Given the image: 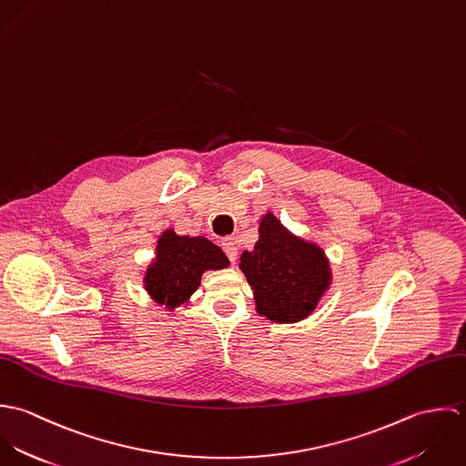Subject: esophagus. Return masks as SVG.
I'll return each instance as SVG.
<instances>
[{
  "mask_svg": "<svg viewBox=\"0 0 466 466\" xmlns=\"http://www.w3.org/2000/svg\"><path fill=\"white\" fill-rule=\"evenodd\" d=\"M220 246H222V251L226 253V257L229 258V262H237V257H238V244L235 242V238H231V237L222 238Z\"/></svg>",
  "mask_w": 466,
  "mask_h": 466,
  "instance_id": "esophagus-1",
  "label": "esophagus"
}]
</instances>
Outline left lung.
I'll list each match as a JSON object with an SVG mask.
<instances>
[{
    "mask_svg": "<svg viewBox=\"0 0 466 466\" xmlns=\"http://www.w3.org/2000/svg\"><path fill=\"white\" fill-rule=\"evenodd\" d=\"M258 231L253 251L240 257V268L255 290L257 310L276 323L301 321L330 285L325 253L292 237L272 213L260 220Z\"/></svg>",
    "mask_w": 466,
    "mask_h": 466,
    "instance_id": "obj_1",
    "label": "left lung"
}]
</instances>
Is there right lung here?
I'll return each instance as SVG.
<instances>
[{"label":"right lung","mask_w":466,"mask_h":466,"mask_svg":"<svg viewBox=\"0 0 466 466\" xmlns=\"http://www.w3.org/2000/svg\"><path fill=\"white\" fill-rule=\"evenodd\" d=\"M228 264L222 249L204 237H179L168 229L157 240V257L145 274V289L159 305L176 309L199 289L204 270Z\"/></svg>","instance_id":"right-lung-1"}]
</instances>
